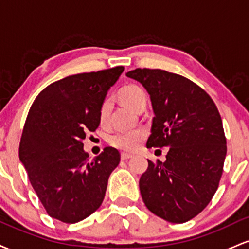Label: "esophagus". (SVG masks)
I'll return each mask as SVG.
<instances>
[{"label":"esophagus","instance_id":"obj_1","mask_svg":"<svg viewBox=\"0 0 249 249\" xmlns=\"http://www.w3.org/2000/svg\"><path fill=\"white\" fill-rule=\"evenodd\" d=\"M132 154H130V153H122L121 154V158L123 159V160H127V159H130V158H132Z\"/></svg>","mask_w":249,"mask_h":249}]
</instances>
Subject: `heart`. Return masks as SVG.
<instances>
[{
	"label": "heart",
	"mask_w": 249,
	"mask_h": 249,
	"mask_svg": "<svg viewBox=\"0 0 249 249\" xmlns=\"http://www.w3.org/2000/svg\"><path fill=\"white\" fill-rule=\"evenodd\" d=\"M119 98L134 111L141 107H145L146 104V95L142 88L137 85H127L119 93ZM108 112H110V102L105 101L102 104L99 111V118L102 123L107 122ZM146 132L142 128H132V130H122L113 134L110 138V142L113 146L123 151H134L141 146L142 142L145 139Z\"/></svg>",
	"instance_id": "b5f03b06"
}]
</instances>
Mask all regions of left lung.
<instances>
[{
    "instance_id": "8db88e82",
    "label": "left lung",
    "mask_w": 249,
    "mask_h": 249,
    "mask_svg": "<svg viewBox=\"0 0 249 249\" xmlns=\"http://www.w3.org/2000/svg\"><path fill=\"white\" fill-rule=\"evenodd\" d=\"M150 95L153 108L146 147H170L164 162L148 161L139 180L144 204L173 224L194 218L218 190L227 152L221 117L196 83L160 69L126 73Z\"/></svg>"
}]
</instances>
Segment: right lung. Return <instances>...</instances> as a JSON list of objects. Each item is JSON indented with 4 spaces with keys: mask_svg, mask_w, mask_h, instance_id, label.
I'll return each mask as SVG.
<instances>
[{
    "mask_svg": "<svg viewBox=\"0 0 249 249\" xmlns=\"http://www.w3.org/2000/svg\"><path fill=\"white\" fill-rule=\"evenodd\" d=\"M124 67L68 76L42 90L25 121L19 160L51 218L75 224L102 205L118 150L105 147L90 160L83 139L96 131L107 91Z\"/></svg>",
    "mask_w": 249,
    "mask_h": 249,
    "instance_id": "right-lung-1",
    "label": "right lung"
}]
</instances>
